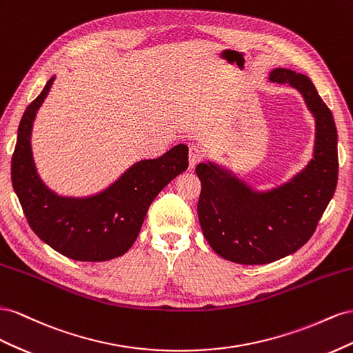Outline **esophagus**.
<instances>
[{
    "instance_id": "1",
    "label": "esophagus",
    "mask_w": 353,
    "mask_h": 353,
    "mask_svg": "<svg viewBox=\"0 0 353 353\" xmlns=\"http://www.w3.org/2000/svg\"><path fill=\"white\" fill-rule=\"evenodd\" d=\"M204 158V150L196 145H192L189 148V167L194 168L201 159Z\"/></svg>"
}]
</instances>
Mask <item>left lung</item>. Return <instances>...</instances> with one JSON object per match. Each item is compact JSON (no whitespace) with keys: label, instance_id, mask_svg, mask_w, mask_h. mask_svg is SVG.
I'll use <instances>...</instances> for the list:
<instances>
[{"label":"left lung","instance_id":"8db88e82","mask_svg":"<svg viewBox=\"0 0 353 353\" xmlns=\"http://www.w3.org/2000/svg\"><path fill=\"white\" fill-rule=\"evenodd\" d=\"M269 79L299 90L315 117L314 158L290 182L259 192L214 163H201L198 219L210 247L241 265H265L293 254L314 235L339 176L337 128L310 79L276 68Z\"/></svg>","mask_w":353,"mask_h":353}]
</instances>
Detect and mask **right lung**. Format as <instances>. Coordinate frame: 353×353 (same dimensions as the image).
Wrapping results in <instances>:
<instances>
[{
	"label": "right lung",
	"mask_w": 353,
	"mask_h": 353,
	"mask_svg": "<svg viewBox=\"0 0 353 353\" xmlns=\"http://www.w3.org/2000/svg\"><path fill=\"white\" fill-rule=\"evenodd\" d=\"M53 81L54 77L20 119L12 158L13 189L29 226L57 253L78 261L119 257L134 244L157 195L188 168V146L177 145L163 157L139 161L93 196H60L39 179L31 148L34 119Z\"/></svg>",
	"instance_id": "right-lung-1"
}]
</instances>
